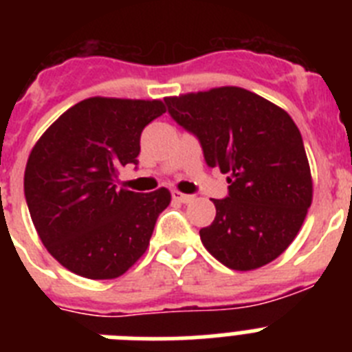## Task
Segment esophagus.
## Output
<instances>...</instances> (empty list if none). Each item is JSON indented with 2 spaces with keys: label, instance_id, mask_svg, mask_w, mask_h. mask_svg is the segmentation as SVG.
I'll use <instances>...</instances> for the list:
<instances>
[{
  "label": "esophagus",
  "instance_id": "obj_1",
  "mask_svg": "<svg viewBox=\"0 0 352 352\" xmlns=\"http://www.w3.org/2000/svg\"><path fill=\"white\" fill-rule=\"evenodd\" d=\"M173 199L176 201V203H182V204H186V203H190L192 199H194V195H188V194H182V192L178 190H174L173 194Z\"/></svg>",
  "mask_w": 352,
  "mask_h": 352
}]
</instances>
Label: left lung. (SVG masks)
I'll return each instance as SVG.
<instances>
[{"label": "left lung", "instance_id": "left-lung-1", "mask_svg": "<svg viewBox=\"0 0 352 352\" xmlns=\"http://www.w3.org/2000/svg\"><path fill=\"white\" fill-rule=\"evenodd\" d=\"M167 113L203 148L208 167L227 174V195L201 241L227 268L248 272L292 243L312 203L303 139L285 111L256 93L226 86L166 98Z\"/></svg>", "mask_w": 352, "mask_h": 352}]
</instances>
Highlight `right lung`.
<instances>
[{"label":"right lung","instance_id":"1","mask_svg":"<svg viewBox=\"0 0 352 352\" xmlns=\"http://www.w3.org/2000/svg\"><path fill=\"white\" fill-rule=\"evenodd\" d=\"M166 113L160 100L88 98L45 130L31 149L24 195L52 257L76 275L109 280L146 252L167 188H118L121 167L135 166L141 133Z\"/></svg>","mask_w":352,"mask_h":352}]
</instances>
